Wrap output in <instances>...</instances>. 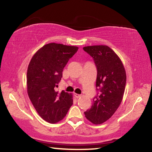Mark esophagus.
<instances>
[{"label": "esophagus", "mask_w": 152, "mask_h": 152, "mask_svg": "<svg viewBox=\"0 0 152 152\" xmlns=\"http://www.w3.org/2000/svg\"><path fill=\"white\" fill-rule=\"evenodd\" d=\"M74 96H75L76 98H77V99H78V98H80L81 96L80 94H76V93H74Z\"/></svg>", "instance_id": "esophagus-1"}]
</instances>
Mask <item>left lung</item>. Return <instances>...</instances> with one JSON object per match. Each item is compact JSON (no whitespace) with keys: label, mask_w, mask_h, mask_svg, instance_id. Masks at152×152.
<instances>
[{"label":"left lung","mask_w":152,"mask_h":152,"mask_svg":"<svg viewBox=\"0 0 152 152\" xmlns=\"http://www.w3.org/2000/svg\"><path fill=\"white\" fill-rule=\"evenodd\" d=\"M83 50L94 59L97 68L96 86L100 91L84 114L93 124H101L113 116L121 103L126 72L120 58L109 46H86Z\"/></svg>","instance_id":"8db88e82"}]
</instances>
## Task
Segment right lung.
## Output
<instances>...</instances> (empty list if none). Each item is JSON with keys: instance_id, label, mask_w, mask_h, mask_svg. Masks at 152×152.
Wrapping results in <instances>:
<instances>
[{"instance_id": "obj_1", "label": "right lung", "mask_w": 152, "mask_h": 152, "mask_svg": "<svg viewBox=\"0 0 152 152\" xmlns=\"http://www.w3.org/2000/svg\"><path fill=\"white\" fill-rule=\"evenodd\" d=\"M78 47L50 43L37 50L27 73V94L39 116L50 123L62 120L73 104L72 94L55 91L63 69Z\"/></svg>"}]
</instances>
